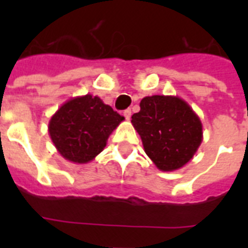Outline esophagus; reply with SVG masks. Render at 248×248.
I'll list each match as a JSON object with an SVG mask.
<instances>
[{
	"label": "esophagus",
	"instance_id": "1",
	"mask_svg": "<svg viewBox=\"0 0 248 248\" xmlns=\"http://www.w3.org/2000/svg\"><path fill=\"white\" fill-rule=\"evenodd\" d=\"M124 116L126 120H130V117H131V110L130 109H126V110H124Z\"/></svg>",
	"mask_w": 248,
	"mask_h": 248
}]
</instances>
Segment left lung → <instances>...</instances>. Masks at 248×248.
Masks as SVG:
<instances>
[{
  "label": "left lung",
  "mask_w": 248,
  "mask_h": 248,
  "mask_svg": "<svg viewBox=\"0 0 248 248\" xmlns=\"http://www.w3.org/2000/svg\"><path fill=\"white\" fill-rule=\"evenodd\" d=\"M131 124L147 155L162 171H175L186 165L203 139L200 117L179 96L143 97L140 112L132 114Z\"/></svg>",
  "instance_id": "8db88e82"
}]
</instances>
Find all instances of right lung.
<instances>
[{"mask_svg": "<svg viewBox=\"0 0 248 248\" xmlns=\"http://www.w3.org/2000/svg\"><path fill=\"white\" fill-rule=\"evenodd\" d=\"M124 120L100 97L87 93L72 97L52 114L48 135L64 159L82 165L103 152Z\"/></svg>", "mask_w": 248, "mask_h": 248, "instance_id": "right-lung-1", "label": "right lung"}]
</instances>
